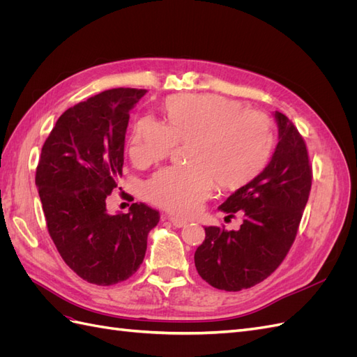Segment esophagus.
<instances>
[{
	"label": "esophagus",
	"mask_w": 357,
	"mask_h": 357,
	"mask_svg": "<svg viewBox=\"0 0 357 357\" xmlns=\"http://www.w3.org/2000/svg\"><path fill=\"white\" fill-rule=\"evenodd\" d=\"M165 219H168L169 223L172 226H176V228H183V226H186V223H188V220L176 218V215H165Z\"/></svg>",
	"instance_id": "obj_1"
}]
</instances>
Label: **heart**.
Returning a JSON list of instances; mask_svg holds the SVG:
<instances>
[{
    "label": "heart",
    "instance_id": "heart-1",
    "mask_svg": "<svg viewBox=\"0 0 357 357\" xmlns=\"http://www.w3.org/2000/svg\"><path fill=\"white\" fill-rule=\"evenodd\" d=\"M165 125L142 119L134 126L129 156L138 167L164 159L176 142H189L188 167L165 168L146 185L149 201L171 213H195L215 181L235 190L252 183L275 147L271 117L244 110L238 101L214 93L172 95L162 102Z\"/></svg>",
    "mask_w": 357,
    "mask_h": 357
}]
</instances>
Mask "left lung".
I'll use <instances>...</instances> for the list:
<instances>
[{"instance_id":"obj_1","label":"left lung","mask_w":357,"mask_h":357,"mask_svg":"<svg viewBox=\"0 0 357 357\" xmlns=\"http://www.w3.org/2000/svg\"><path fill=\"white\" fill-rule=\"evenodd\" d=\"M278 144L265 169L247 186L235 190L219 210L243 215L238 231L205 228L195 252L198 274L215 289L238 291L271 275L295 241L307 205L312 171L304 138L280 112Z\"/></svg>"}]
</instances>
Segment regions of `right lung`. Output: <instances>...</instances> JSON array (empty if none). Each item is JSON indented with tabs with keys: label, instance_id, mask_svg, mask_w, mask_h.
Segmentation results:
<instances>
[{
	"label": "right lung",
	"instance_id": "obj_1",
	"mask_svg": "<svg viewBox=\"0 0 357 357\" xmlns=\"http://www.w3.org/2000/svg\"><path fill=\"white\" fill-rule=\"evenodd\" d=\"M146 92L117 88L75 104L41 149L36 185L47 231L73 271L98 286L137 271L159 222V211L143 202L126 214H109L105 205L122 177L129 112Z\"/></svg>",
	"mask_w": 357,
	"mask_h": 357
}]
</instances>
